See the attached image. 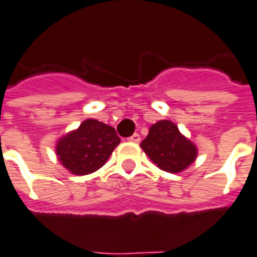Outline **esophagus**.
<instances>
[{
	"instance_id": "obj_1",
	"label": "esophagus",
	"mask_w": 257,
	"mask_h": 257,
	"mask_svg": "<svg viewBox=\"0 0 257 257\" xmlns=\"http://www.w3.org/2000/svg\"><path fill=\"white\" fill-rule=\"evenodd\" d=\"M140 134H137V133H134L132 137H128V141H132V143H140Z\"/></svg>"
}]
</instances>
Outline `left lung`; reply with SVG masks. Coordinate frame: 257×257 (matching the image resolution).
Wrapping results in <instances>:
<instances>
[{"label": "left lung", "mask_w": 257, "mask_h": 257, "mask_svg": "<svg viewBox=\"0 0 257 257\" xmlns=\"http://www.w3.org/2000/svg\"><path fill=\"white\" fill-rule=\"evenodd\" d=\"M141 148L154 164L171 173L182 172L197 155L194 144L180 134L178 125L168 120L151 125Z\"/></svg>", "instance_id": "obj_1"}]
</instances>
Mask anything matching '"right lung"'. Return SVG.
Segmentation results:
<instances>
[{
  "label": "right lung",
  "instance_id": "obj_1",
  "mask_svg": "<svg viewBox=\"0 0 257 257\" xmlns=\"http://www.w3.org/2000/svg\"><path fill=\"white\" fill-rule=\"evenodd\" d=\"M118 143L113 127L88 118L78 130L58 141L57 155L70 172L88 175L105 165Z\"/></svg>",
  "mask_w": 257,
  "mask_h": 257
}]
</instances>
